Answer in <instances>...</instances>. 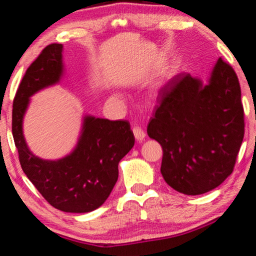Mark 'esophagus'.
<instances>
[{
  "instance_id": "1",
  "label": "esophagus",
  "mask_w": 256,
  "mask_h": 256,
  "mask_svg": "<svg viewBox=\"0 0 256 256\" xmlns=\"http://www.w3.org/2000/svg\"><path fill=\"white\" fill-rule=\"evenodd\" d=\"M133 134H134V138H136V140L138 141V142L144 141V138H146V132L138 126L133 128Z\"/></svg>"
}]
</instances>
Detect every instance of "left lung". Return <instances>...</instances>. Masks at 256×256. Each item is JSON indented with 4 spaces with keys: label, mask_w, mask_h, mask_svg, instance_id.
<instances>
[{
    "label": "left lung",
    "mask_w": 256,
    "mask_h": 256,
    "mask_svg": "<svg viewBox=\"0 0 256 256\" xmlns=\"http://www.w3.org/2000/svg\"><path fill=\"white\" fill-rule=\"evenodd\" d=\"M160 96L146 132L162 148L164 182L186 196L216 188L232 172L244 138L235 71L219 58L206 84L180 73Z\"/></svg>",
    "instance_id": "left-lung-1"
}]
</instances>
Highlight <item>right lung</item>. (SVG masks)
<instances>
[{
	"label": "right lung",
	"instance_id": "1",
	"mask_svg": "<svg viewBox=\"0 0 256 256\" xmlns=\"http://www.w3.org/2000/svg\"><path fill=\"white\" fill-rule=\"evenodd\" d=\"M62 44L46 46L27 68L14 100L12 134L21 168L45 200L60 211L86 214L110 196L118 178V162L136 140L128 120L84 115L76 148L66 157L42 159L29 150L22 124L30 97L62 79Z\"/></svg>",
	"mask_w": 256,
	"mask_h": 256
}]
</instances>
